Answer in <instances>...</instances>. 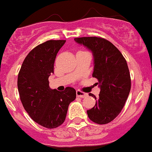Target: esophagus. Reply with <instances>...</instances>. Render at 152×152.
<instances>
[{"label": "esophagus", "mask_w": 152, "mask_h": 152, "mask_svg": "<svg viewBox=\"0 0 152 152\" xmlns=\"http://www.w3.org/2000/svg\"><path fill=\"white\" fill-rule=\"evenodd\" d=\"M76 95H77V97H80V98H84V97H87V96H88V94H86V93H84V92H81L80 91H76Z\"/></svg>", "instance_id": "esophagus-1"}]
</instances>
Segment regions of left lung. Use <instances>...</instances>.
I'll use <instances>...</instances> for the list:
<instances>
[{
	"instance_id": "obj_1",
	"label": "left lung",
	"mask_w": 152,
	"mask_h": 152,
	"mask_svg": "<svg viewBox=\"0 0 152 152\" xmlns=\"http://www.w3.org/2000/svg\"><path fill=\"white\" fill-rule=\"evenodd\" d=\"M75 41L92 52V76L98 80L100 89L98 97L89 94L95 98L96 104L87 111L88 117L98 124L110 123L123 110L131 89L127 62L119 49L108 40L81 37L75 38Z\"/></svg>"
}]
</instances>
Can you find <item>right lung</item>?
<instances>
[{"mask_svg":"<svg viewBox=\"0 0 152 152\" xmlns=\"http://www.w3.org/2000/svg\"><path fill=\"white\" fill-rule=\"evenodd\" d=\"M65 40H49L29 52L17 79L20 97L33 121L48 129L64 123L68 106L76 98L74 88L58 91L49 88V77L54 72V62Z\"/></svg>","mask_w":152,"mask_h":152,"instance_id":"right-lung-1","label":"right lung"}]
</instances>
